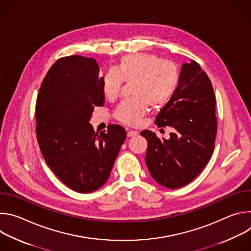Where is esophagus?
<instances>
[{"label":"esophagus","mask_w":251,"mask_h":251,"mask_svg":"<svg viewBox=\"0 0 251 251\" xmlns=\"http://www.w3.org/2000/svg\"><path fill=\"white\" fill-rule=\"evenodd\" d=\"M136 135H138V132H137V131L129 130V131L127 132V136H128V137H134V136H136Z\"/></svg>","instance_id":"1"}]
</instances>
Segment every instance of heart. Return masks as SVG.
Returning a JSON list of instances; mask_svg holds the SVG:
<instances>
[{
	"mask_svg": "<svg viewBox=\"0 0 251 251\" xmlns=\"http://www.w3.org/2000/svg\"><path fill=\"white\" fill-rule=\"evenodd\" d=\"M176 65L162 60L151 53H132L120 58L114 70L103 77L102 88L105 96L114 99L120 93L123 82L130 83L133 98L122 101L113 112L119 122L135 126L152 108L165 105L178 82Z\"/></svg>",
	"mask_w": 251,
	"mask_h": 251,
	"instance_id": "obj_1",
	"label": "heart"
}]
</instances>
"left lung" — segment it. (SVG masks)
Returning a JSON list of instances; mask_svg holds the SVG:
<instances>
[{
	"label": "left lung",
	"mask_w": 251,
	"mask_h": 251,
	"mask_svg": "<svg viewBox=\"0 0 251 251\" xmlns=\"http://www.w3.org/2000/svg\"><path fill=\"white\" fill-rule=\"evenodd\" d=\"M216 103L212 84L200 64L194 60L183 64L177 87L155 121L159 128H173L170 139L141 132L148 141L145 162L158 184L178 189L205 167L217 136Z\"/></svg>",
	"instance_id": "obj_1"
}]
</instances>
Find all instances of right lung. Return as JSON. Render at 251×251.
<instances>
[{
    "instance_id": "1",
    "label": "right lung",
    "mask_w": 251,
    "mask_h": 251,
    "mask_svg": "<svg viewBox=\"0 0 251 251\" xmlns=\"http://www.w3.org/2000/svg\"><path fill=\"white\" fill-rule=\"evenodd\" d=\"M98 73L94 58L60 57L45 76L35 104V132L47 164L64 185L81 194L108 180L127 136L120 125L98 134L89 123L94 107L105 101Z\"/></svg>"
}]
</instances>
